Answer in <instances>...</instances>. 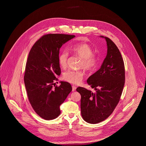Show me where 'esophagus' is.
<instances>
[{"instance_id": "1", "label": "esophagus", "mask_w": 146, "mask_h": 146, "mask_svg": "<svg viewBox=\"0 0 146 146\" xmlns=\"http://www.w3.org/2000/svg\"><path fill=\"white\" fill-rule=\"evenodd\" d=\"M72 92H74V91H75V90H76V87L75 86H74V85L72 86Z\"/></svg>"}]
</instances>
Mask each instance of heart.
Wrapping results in <instances>:
<instances>
[{
	"mask_svg": "<svg viewBox=\"0 0 146 146\" xmlns=\"http://www.w3.org/2000/svg\"><path fill=\"white\" fill-rule=\"evenodd\" d=\"M70 50L82 58L80 67L86 71H93L99 63V58L93 53V49L86 43H76L70 46ZM68 53L67 51L62 52L58 56V63L62 68L67 66ZM84 73L82 70H68L63 74V79L71 84H79L84 78Z\"/></svg>",
	"mask_w": 146,
	"mask_h": 146,
	"instance_id": "obj_1",
	"label": "heart"
}]
</instances>
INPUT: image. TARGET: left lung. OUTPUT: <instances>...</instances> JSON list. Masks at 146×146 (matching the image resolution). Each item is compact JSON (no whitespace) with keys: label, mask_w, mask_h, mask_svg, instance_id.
Masks as SVG:
<instances>
[{"label":"left lung","mask_w":146,"mask_h":146,"mask_svg":"<svg viewBox=\"0 0 146 146\" xmlns=\"http://www.w3.org/2000/svg\"><path fill=\"white\" fill-rule=\"evenodd\" d=\"M107 53L101 68L87 80L94 93L83 87L76 91L81 95V114L90 124L103 121L118 104L125 84V67L121 54L115 44L107 37Z\"/></svg>","instance_id":"obj_1"}]
</instances>
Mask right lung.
Instances as JSON below:
<instances>
[{
	"mask_svg": "<svg viewBox=\"0 0 146 146\" xmlns=\"http://www.w3.org/2000/svg\"><path fill=\"white\" fill-rule=\"evenodd\" d=\"M75 37L62 34H46L35 42L29 52L25 85L33 108L45 120H53L60 115V106L72 90L70 84L61 82L60 86H55L54 81L61 72L60 49Z\"/></svg>",
	"mask_w": 146,
	"mask_h": 146,
	"instance_id": "1",
	"label": "right lung"
}]
</instances>
